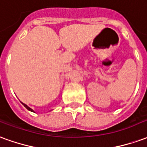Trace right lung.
Here are the masks:
<instances>
[{
	"instance_id": "1",
	"label": "right lung",
	"mask_w": 147,
	"mask_h": 147,
	"mask_svg": "<svg viewBox=\"0 0 147 147\" xmlns=\"http://www.w3.org/2000/svg\"><path fill=\"white\" fill-rule=\"evenodd\" d=\"M21 103H22V104H23V105H24V107H25V108L27 109H28V110H29V111H30V112H33V113H34V110H33V109H32L30 108L29 106H27V105H26V104H24V103H23V102H21Z\"/></svg>"
}]
</instances>
